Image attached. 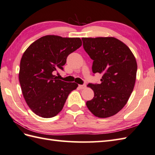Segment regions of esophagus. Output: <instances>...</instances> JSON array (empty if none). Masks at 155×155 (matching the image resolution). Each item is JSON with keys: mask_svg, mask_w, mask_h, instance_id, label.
<instances>
[{"mask_svg": "<svg viewBox=\"0 0 155 155\" xmlns=\"http://www.w3.org/2000/svg\"><path fill=\"white\" fill-rule=\"evenodd\" d=\"M79 87H80V89H84V88L86 87V84H84V85H79Z\"/></svg>", "mask_w": 155, "mask_h": 155, "instance_id": "obj_1", "label": "esophagus"}]
</instances>
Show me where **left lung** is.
<instances>
[{
  "label": "left lung",
  "mask_w": 155,
  "mask_h": 155,
  "mask_svg": "<svg viewBox=\"0 0 155 155\" xmlns=\"http://www.w3.org/2000/svg\"><path fill=\"white\" fill-rule=\"evenodd\" d=\"M83 46L94 60V74L102 75L100 84H89L94 97L86 106L93 114L105 118L124 108L133 91L137 63L129 47L112 37H83Z\"/></svg>",
  "instance_id": "left-lung-1"
}]
</instances>
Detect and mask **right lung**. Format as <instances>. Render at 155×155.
<instances>
[{
  "mask_svg": "<svg viewBox=\"0 0 155 155\" xmlns=\"http://www.w3.org/2000/svg\"><path fill=\"white\" fill-rule=\"evenodd\" d=\"M79 37L45 35L36 40L23 53L18 74L22 93L30 109L48 118L61 111L75 82H65L53 75L62 69L71 53L81 46Z\"/></svg>",
  "mask_w": 155,
  "mask_h": 155,
  "instance_id": "obj_1",
  "label": "right lung"
}]
</instances>
